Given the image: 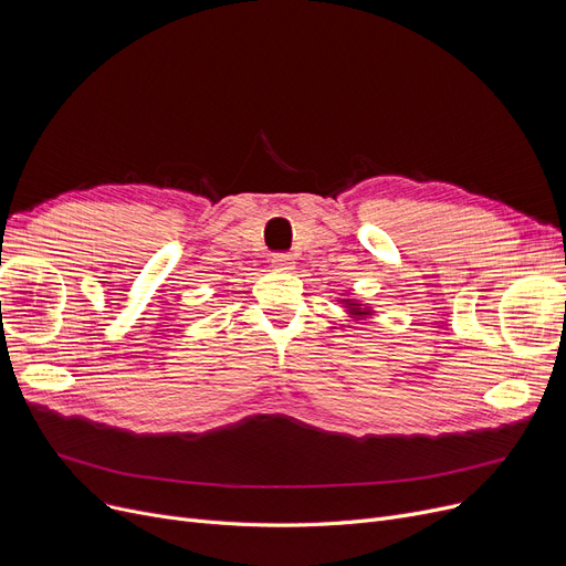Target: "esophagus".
Returning <instances> with one entry per match:
<instances>
[{
    "label": "esophagus",
    "mask_w": 566,
    "mask_h": 566,
    "mask_svg": "<svg viewBox=\"0 0 566 566\" xmlns=\"http://www.w3.org/2000/svg\"><path fill=\"white\" fill-rule=\"evenodd\" d=\"M271 263H273V268H277V271H291L293 268V254H286V252H277V254H273V259H271Z\"/></svg>",
    "instance_id": "esophagus-1"
}]
</instances>
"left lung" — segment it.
Returning a JSON list of instances; mask_svg holds the SVG:
<instances>
[{"label":"left lung","instance_id":"1","mask_svg":"<svg viewBox=\"0 0 566 566\" xmlns=\"http://www.w3.org/2000/svg\"><path fill=\"white\" fill-rule=\"evenodd\" d=\"M348 305V312L355 316V318H365L371 314V310H363L360 303H353V301H344Z\"/></svg>","mask_w":566,"mask_h":566}]
</instances>
